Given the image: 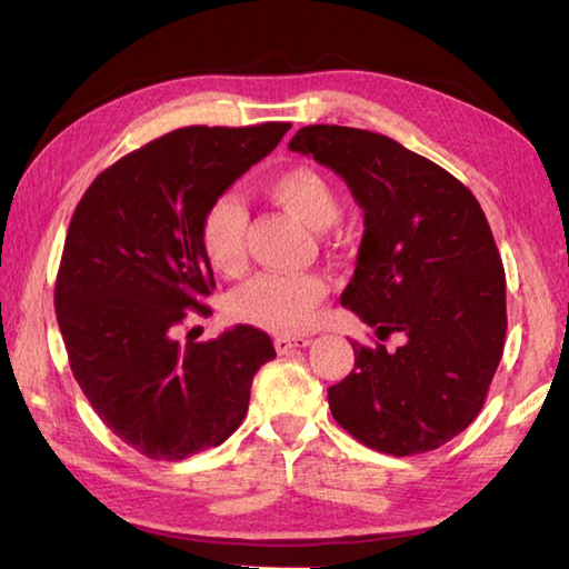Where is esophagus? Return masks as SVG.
<instances>
[{"label": "esophagus", "instance_id": "34e87169", "mask_svg": "<svg viewBox=\"0 0 569 569\" xmlns=\"http://www.w3.org/2000/svg\"><path fill=\"white\" fill-rule=\"evenodd\" d=\"M273 346H276L278 353H288L293 349H306V346H311V336H278Z\"/></svg>", "mask_w": 569, "mask_h": 569}]
</instances>
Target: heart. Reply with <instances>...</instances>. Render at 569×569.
<instances>
[{
	"label": "heart",
	"mask_w": 569,
	"mask_h": 569,
	"mask_svg": "<svg viewBox=\"0 0 569 569\" xmlns=\"http://www.w3.org/2000/svg\"><path fill=\"white\" fill-rule=\"evenodd\" d=\"M263 192L313 230H326L339 218V198L323 176L311 166H291L263 182ZM248 216L240 200L220 196L200 218L198 240L206 261L218 273L236 276L246 268ZM329 293L319 276L261 273L238 286L228 298L236 321L273 333H298L311 326L316 308Z\"/></svg>",
	"instance_id": "heart-1"
}]
</instances>
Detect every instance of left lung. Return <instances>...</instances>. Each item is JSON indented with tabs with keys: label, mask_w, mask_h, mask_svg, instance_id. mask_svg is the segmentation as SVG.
<instances>
[{
	"label": "left lung",
	"mask_w": 569,
	"mask_h": 569,
	"mask_svg": "<svg viewBox=\"0 0 569 569\" xmlns=\"http://www.w3.org/2000/svg\"><path fill=\"white\" fill-rule=\"evenodd\" d=\"M288 148L341 176L363 210L341 303L379 339H407L391 353L351 341L356 369L329 387L333 419L383 455L447 445L485 407L505 349V266L485 210L451 172L387 134L308 124Z\"/></svg>",
	"instance_id": "obj_1"
}]
</instances>
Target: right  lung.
Listing matches in <instances>:
<instances>
[{"mask_svg":"<svg viewBox=\"0 0 569 569\" xmlns=\"http://www.w3.org/2000/svg\"><path fill=\"white\" fill-rule=\"evenodd\" d=\"M288 128L172 130L102 170L74 208L54 283L70 369L98 417L150 459L223 445L256 371L276 359L253 326L186 346L176 331L188 311H210L216 288L200 218Z\"/></svg>","mask_w":569,"mask_h":569,"instance_id":"right-lung-1","label":"right lung"}]
</instances>
